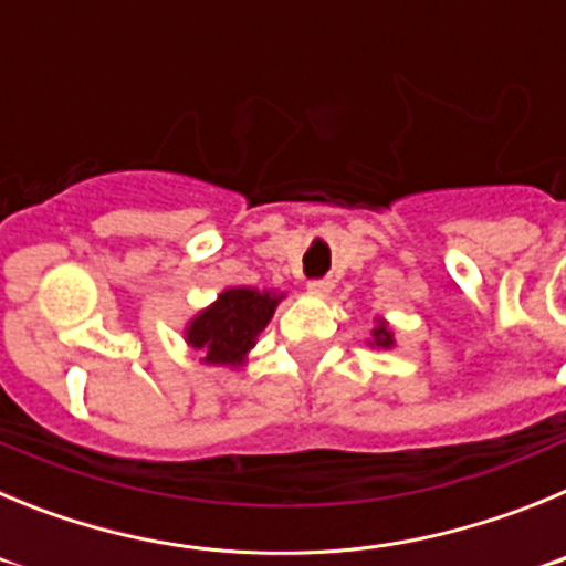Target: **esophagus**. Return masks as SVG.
Masks as SVG:
<instances>
[{
  "label": "esophagus",
  "instance_id": "esophagus-1",
  "mask_svg": "<svg viewBox=\"0 0 566 566\" xmlns=\"http://www.w3.org/2000/svg\"><path fill=\"white\" fill-rule=\"evenodd\" d=\"M308 292H314V294H328V292H332V280H328V277L308 280Z\"/></svg>",
  "mask_w": 566,
  "mask_h": 566
}]
</instances>
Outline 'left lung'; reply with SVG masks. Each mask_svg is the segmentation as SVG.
<instances>
[{
	"label": "left lung",
	"mask_w": 566,
	"mask_h": 566,
	"mask_svg": "<svg viewBox=\"0 0 566 566\" xmlns=\"http://www.w3.org/2000/svg\"><path fill=\"white\" fill-rule=\"evenodd\" d=\"M374 343L382 345V348H388V345L394 343L391 332H388V328H385V326H377V328H374Z\"/></svg>",
	"instance_id": "1"
}]
</instances>
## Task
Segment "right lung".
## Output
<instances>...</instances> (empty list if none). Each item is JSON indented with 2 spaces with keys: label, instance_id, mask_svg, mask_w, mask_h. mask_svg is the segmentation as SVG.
<instances>
[{
  "label": "right lung",
  "instance_id": "right-lung-1",
  "mask_svg": "<svg viewBox=\"0 0 566 566\" xmlns=\"http://www.w3.org/2000/svg\"><path fill=\"white\" fill-rule=\"evenodd\" d=\"M280 297L258 289H229L214 306L192 319L187 339L192 348L207 354L212 365H234L254 345L266 323L272 319Z\"/></svg>",
  "mask_w": 566,
  "mask_h": 566
}]
</instances>
